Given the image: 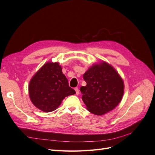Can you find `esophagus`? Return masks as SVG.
Instances as JSON below:
<instances>
[{
	"instance_id": "obj_1",
	"label": "esophagus",
	"mask_w": 155,
	"mask_h": 155,
	"mask_svg": "<svg viewBox=\"0 0 155 155\" xmlns=\"http://www.w3.org/2000/svg\"><path fill=\"white\" fill-rule=\"evenodd\" d=\"M75 91H76V94L78 95L79 93V88H75Z\"/></svg>"
}]
</instances>
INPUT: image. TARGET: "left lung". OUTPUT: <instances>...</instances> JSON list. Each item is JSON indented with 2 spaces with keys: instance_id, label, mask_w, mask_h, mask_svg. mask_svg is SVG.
<instances>
[{
  "instance_id": "left-lung-1",
  "label": "left lung",
  "mask_w": 155,
  "mask_h": 155,
  "mask_svg": "<svg viewBox=\"0 0 155 155\" xmlns=\"http://www.w3.org/2000/svg\"><path fill=\"white\" fill-rule=\"evenodd\" d=\"M86 86L80 88L82 100L91 113L104 115L118 106L124 93V83L111 64L102 61L83 74Z\"/></svg>"
}]
</instances>
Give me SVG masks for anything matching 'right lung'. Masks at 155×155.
Instances as JSON below:
<instances>
[{
	"instance_id": "right-lung-1",
	"label": "right lung",
	"mask_w": 155,
	"mask_h": 155,
	"mask_svg": "<svg viewBox=\"0 0 155 155\" xmlns=\"http://www.w3.org/2000/svg\"><path fill=\"white\" fill-rule=\"evenodd\" d=\"M28 92L32 104L45 112L56 110L65 97L76 94L69 87L61 66L51 61L44 64L33 76Z\"/></svg>"
}]
</instances>
